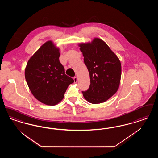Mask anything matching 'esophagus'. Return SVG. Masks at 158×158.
I'll return each mask as SVG.
<instances>
[{"mask_svg":"<svg viewBox=\"0 0 158 158\" xmlns=\"http://www.w3.org/2000/svg\"><path fill=\"white\" fill-rule=\"evenodd\" d=\"M73 80H74L75 83L77 82V76H75V77H73Z\"/></svg>","mask_w":158,"mask_h":158,"instance_id":"34e87169","label":"esophagus"}]
</instances>
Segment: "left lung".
Here are the masks:
<instances>
[{"mask_svg": "<svg viewBox=\"0 0 158 158\" xmlns=\"http://www.w3.org/2000/svg\"><path fill=\"white\" fill-rule=\"evenodd\" d=\"M90 79L88 90L83 91L85 99L93 104L106 101L120 85L121 63L103 40L95 38L91 42L79 44Z\"/></svg>", "mask_w": 158, "mask_h": 158, "instance_id": "left-lung-1", "label": "left lung"}]
</instances>
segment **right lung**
Here are the masks:
<instances>
[{
  "label": "right lung",
  "mask_w": 158,
  "mask_h": 158,
  "mask_svg": "<svg viewBox=\"0 0 158 158\" xmlns=\"http://www.w3.org/2000/svg\"><path fill=\"white\" fill-rule=\"evenodd\" d=\"M59 56V49L49 40L34 53L26 67L29 88L36 99L47 105L61 101L68 86L74 82L65 74Z\"/></svg>",
  "instance_id": "right-lung-1"
}]
</instances>
